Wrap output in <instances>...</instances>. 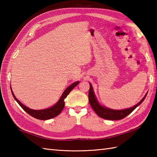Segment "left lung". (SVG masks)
I'll return each instance as SVG.
<instances>
[{"mask_svg":"<svg viewBox=\"0 0 157 157\" xmlns=\"http://www.w3.org/2000/svg\"><path fill=\"white\" fill-rule=\"evenodd\" d=\"M147 93H146L140 101L134 106H132V107L122 110H115L109 109L101 105V103L98 102L97 98H96V96L94 94V89L92 88V86L91 85L90 83L88 99L90 104L93 110H94L96 114L99 117H101V118L109 120H119L125 118L126 116H128L129 114H130V113L134 111L137 106L140 105L141 103L144 101L146 95H147Z\"/></svg>","mask_w":157,"mask_h":157,"instance_id":"obj_1","label":"left lung"}]
</instances>
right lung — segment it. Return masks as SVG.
Returning a JSON list of instances; mask_svg holds the SVG:
<instances>
[{"label": "right lung", "mask_w": 157, "mask_h": 157, "mask_svg": "<svg viewBox=\"0 0 157 157\" xmlns=\"http://www.w3.org/2000/svg\"><path fill=\"white\" fill-rule=\"evenodd\" d=\"M79 82L77 81L74 83H73L72 84L69 86L67 88L65 91L63 92L62 95L61 96L59 101L56 102V103L54 105H52V106L47 109H42V110H34L32 109H29L27 106H25L24 105H23L22 103L20 102L19 100L15 97V96L13 94V92L12 91L11 89V90L12 92L13 96L14 97L15 101L17 102L18 104L21 106V107L24 110V111L28 113L29 115L32 116L33 117H34L36 119H40V120H47L52 119L53 117H55L56 116H57L59 115L61 112L62 111V110L64 108L65 106V98L67 96V95L69 94V92H71L72 90L77 85L79 84Z\"/></svg>", "instance_id": "add662e5"}]
</instances>
